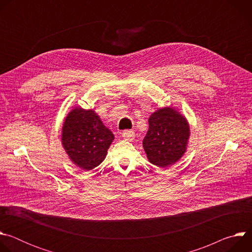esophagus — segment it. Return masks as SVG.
<instances>
[{"instance_id": "esophagus-1", "label": "esophagus", "mask_w": 252, "mask_h": 252, "mask_svg": "<svg viewBox=\"0 0 252 252\" xmlns=\"http://www.w3.org/2000/svg\"><path fill=\"white\" fill-rule=\"evenodd\" d=\"M122 136L127 140V141H132L134 139V132L132 130H124L122 133Z\"/></svg>"}]
</instances>
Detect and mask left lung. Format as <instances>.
<instances>
[{
  "instance_id": "1",
  "label": "left lung",
  "mask_w": 252,
  "mask_h": 252,
  "mask_svg": "<svg viewBox=\"0 0 252 252\" xmlns=\"http://www.w3.org/2000/svg\"><path fill=\"white\" fill-rule=\"evenodd\" d=\"M142 146L149 161L168 167L183 158L188 149L190 129L188 120L174 107L165 106L153 113Z\"/></svg>"
}]
</instances>
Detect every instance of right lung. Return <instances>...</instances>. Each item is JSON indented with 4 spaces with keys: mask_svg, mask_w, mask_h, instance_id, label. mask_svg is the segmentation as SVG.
<instances>
[{
    "mask_svg": "<svg viewBox=\"0 0 252 252\" xmlns=\"http://www.w3.org/2000/svg\"><path fill=\"white\" fill-rule=\"evenodd\" d=\"M115 135L94 110L76 107L64 119L62 145L69 159L85 170L99 165Z\"/></svg>",
    "mask_w": 252,
    "mask_h": 252,
    "instance_id": "right-lung-1",
    "label": "right lung"
}]
</instances>
